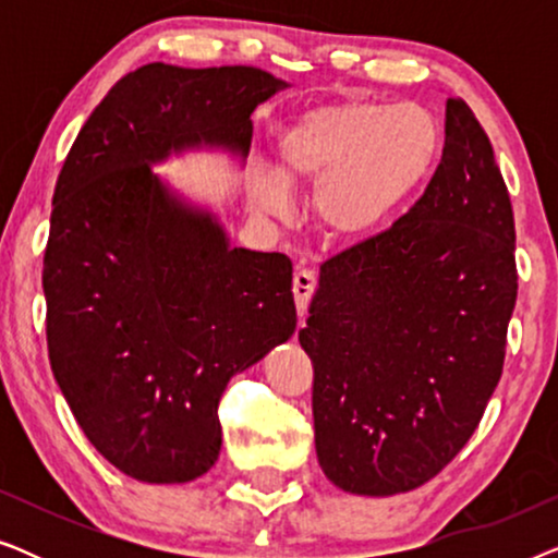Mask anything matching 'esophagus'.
I'll return each mask as SVG.
<instances>
[{
    "label": "esophagus",
    "mask_w": 558,
    "mask_h": 558,
    "mask_svg": "<svg viewBox=\"0 0 558 558\" xmlns=\"http://www.w3.org/2000/svg\"><path fill=\"white\" fill-rule=\"evenodd\" d=\"M315 287H317L315 274L307 271V269L294 271L292 292H294V302H296V310H300V315H304V310H307L310 296H312V292H315Z\"/></svg>",
    "instance_id": "obj_1"
}]
</instances>
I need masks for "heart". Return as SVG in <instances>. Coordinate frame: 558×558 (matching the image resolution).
Here are the masks:
<instances>
[{
	"mask_svg": "<svg viewBox=\"0 0 558 558\" xmlns=\"http://www.w3.org/2000/svg\"><path fill=\"white\" fill-rule=\"evenodd\" d=\"M274 172L243 180L256 218H287V190L312 187V220L327 241L368 239L422 187L441 155L439 119L422 104H319L287 121L271 144Z\"/></svg>",
	"mask_w": 558,
	"mask_h": 558,
	"instance_id": "b5f03b06",
	"label": "heart"
}]
</instances>
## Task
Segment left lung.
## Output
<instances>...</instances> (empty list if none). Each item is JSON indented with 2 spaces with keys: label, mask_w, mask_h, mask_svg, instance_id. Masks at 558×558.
I'll list each match as a JSON object with an SVG mask.
<instances>
[{
  "label": "left lung",
  "mask_w": 558,
  "mask_h": 558,
  "mask_svg": "<svg viewBox=\"0 0 558 558\" xmlns=\"http://www.w3.org/2000/svg\"><path fill=\"white\" fill-rule=\"evenodd\" d=\"M515 294L513 208L493 144L470 106L447 98L424 195L323 264L300 330L327 480L384 498L447 468L500 380Z\"/></svg>",
  "instance_id": "left-lung-1"
}]
</instances>
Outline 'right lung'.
Returning a JSON list of instances; mask_svg holds the SVG:
<instances>
[{
	"mask_svg": "<svg viewBox=\"0 0 558 558\" xmlns=\"http://www.w3.org/2000/svg\"><path fill=\"white\" fill-rule=\"evenodd\" d=\"M287 86L248 65H142L60 170L43 266L50 368L90 445L142 483L216 464L228 380L296 327L292 262L233 248L216 213L151 167L201 149L243 165L251 113Z\"/></svg>",
	"mask_w": 558,
	"mask_h": 558,
	"instance_id": "right-lung-1",
	"label": "right lung"
}]
</instances>
